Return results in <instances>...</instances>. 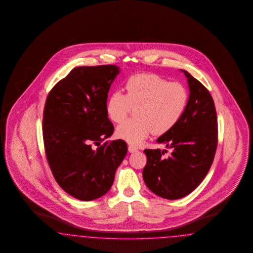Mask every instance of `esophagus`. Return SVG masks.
<instances>
[{
    "mask_svg": "<svg viewBox=\"0 0 253 253\" xmlns=\"http://www.w3.org/2000/svg\"><path fill=\"white\" fill-rule=\"evenodd\" d=\"M128 151H129V152H131V153H133V152H136L138 150L136 149V148H134L133 146H131V145H129L128 146Z\"/></svg>",
    "mask_w": 253,
    "mask_h": 253,
    "instance_id": "1",
    "label": "esophagus"
}]
</instances>
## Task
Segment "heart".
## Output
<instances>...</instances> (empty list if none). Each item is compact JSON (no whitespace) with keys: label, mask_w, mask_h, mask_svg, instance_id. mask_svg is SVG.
I'll list each match as a JSON object with an SVG mask.
<instances>
[{"label":"heart","mask_w":253,"mask_h":253,"mask_svg":"<svg viewBox=\"0 0 253 253\" xmlns=\"http://www.w3.org/2000/svg\"><path fill=\"white\" fill-rule=\"evenodd\" d=\"M125 95L115 91L106 102V111L116 123L123 122L131 107L135 120L121 124L116 134L133 146H139L154 131L164 134L180 122L188 105L189 92L178 82H169L154 73H139L124 84Z\"/></svg>","instance_id":"1"}]
</instances>
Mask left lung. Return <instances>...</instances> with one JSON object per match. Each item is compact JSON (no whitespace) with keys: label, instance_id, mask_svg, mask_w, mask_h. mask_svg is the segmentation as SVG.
Returning <instances> with one entry per match:
<instances>
[{"label":"left lung","instance_id":"left-lung-1","mask_svg":"<svg viewBox=\"0 0 253 253\" xmlns=\"http://www.w3.org/2000/svg\"><path fill=\"white\" fill-rule=\"evenodd\" d=\"M189 101L182 119L157 142L167 151L145 150L147 164L144 182L152 192L168 200H178L195 190L212 166L217 146V120L212 96L202 83L186 71Z\"/></svg>","mask_w":253,"mask_h":253}]
</instances>
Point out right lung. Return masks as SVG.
I'll return each instance as SVG.
<instances>
[{"instance_id": "right-lung-1", "label": "right lung", "mask_w": 253, "mask_h": 253, "mask_svg": "<svg viewBox=\"0 0 253 253\" xmlns=\"http://www.w3.org/2000/svg\"><path fill=\"white\" fill-rule=\"evenodd\" d=\"M120 73L115 65L78 67L50 91L43 112V140L52 175L75 199L93 201L109 191L126 153L122 139L110 137L114 126L106 101ZM95 143L99 148L93 149Z\"/></svg>"}]
</instances>
